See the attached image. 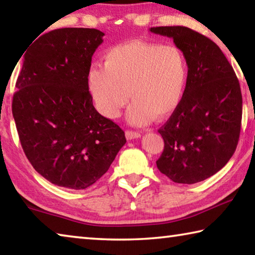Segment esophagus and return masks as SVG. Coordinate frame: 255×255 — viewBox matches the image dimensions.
I'll return each mask as SVG.
<instances>
[{"mask_svg": "<svg viewBox=\"0 0 255 255\" xmlns=\"http://www.w3.org/2000/svg\"><path fill=\"white\" fill-rule=\"evenodd\" d=\"M125 135H126V138L128 140H131V139H135V138H139L140 137V133L137 132V131H132V130H126L125 132Z\"/></svg>", "mask_w": 255, "mask_h": 255, "instance_id": "34e87169", "label": "esophagus"}]
</instances>
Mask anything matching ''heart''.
I'll return each mask as SVG.
<instances>
[{
    "label": "heart",
    "mask_w": 255,
    "mask_h": 255,
    "mask_svg": "<svg viewBox=\"0 0 255 255\" xmlns=\"http://www.w3.org/2000/svg\"><path fill=\"white\" fill-rule=\"evenodd\" d=\"M185 81L187 64L176 47L140 40L111 47L103 56V67L92 66L88 73L90 92L107 118L118 117L130 93L127 120L135 126L170 116L180 103Z\"/></svg>",
    "instance_id": "1"
}]
</instances>
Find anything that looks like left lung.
<instances>
[{
	"label": "left lung",
	"mask_w": 255,
	"mask_h": 255,
	"mask_svg": "<svg viewBox=\"0 0 255 255\" xmlns=\"http://www.w3.org/2000/svg\"><path fill=\"white\" fill-rule=\"evenodd\" d=\"M150 32L173 39L188 65L182 99L158 129L164 149L157 169L175 183L192 184L223 169L239 143L242 93L221 48L195 30L173 25Z\"/></svg>",
	"instance_id": "left-lung-1"
}]
</instances>
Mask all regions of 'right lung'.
Instances as JSON below:
<instances>
[{
	"instance_id": "right-lung-1",
	"label": "right lung",
	"mask_w": 255,
	"mask_h": 255,
	"mask_svg": "<svg viewBox=\"0 0 255 255\" xmlns=\"http://www.w3.org/2000/svg\"><path fill=\"white\" fill-rule=\"evenodd\" d=\"M103 36L97 29H56L23 55L12 114L25 156L58 187L96 183L126 144L123 129L99 114L89 92L88 73Z\"/></svg>"
}]
</instances>
